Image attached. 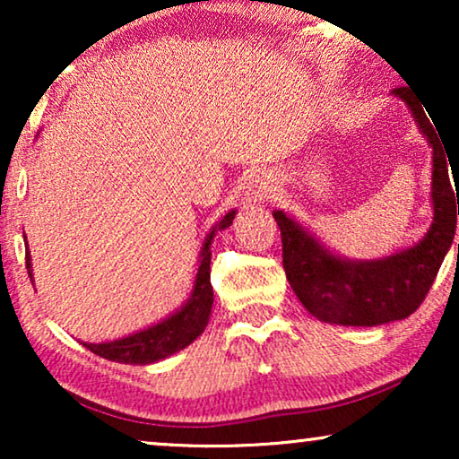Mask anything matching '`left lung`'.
Instances as JSON below:
<instances>
[{"mask_svg": "<svg viewBox=\"0 0 459 459\" xmlns=\"http://www.w3.org/2000/svg\"><path fill=\"white\" fill-rule=\"evenodd\" d=\"M393 93L405 100L432 146L435 219L424 240L380 261H347L328 253L294 219L286 217L281 211L273 212L281 231V261L286 278L305 309L322 322L380 325L411 316L429 294L438 267L454 242L459 215V171L451 169V175H455L451 186L447 150L432 127L430 115L426 117L424 104L411 96L410 87H397Z\"/></svg>", "mask_w": 459, "mask_h": 459, "instance_id": "obj_1", "label": "left lung"}]
</instances>
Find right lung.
I'll return each instance as SVG.
<instances>
[{"label":"right lung","mask_w":459,"mask_h":459,"mask_svg":"<svg viewBox=\"0 0 459 459\" xmlns=\"http://www.w3.org/2000/svg\"><path fill=\"white\" fill-rule=\"evenodd\" d=\"M236 211H230L221 221H219L209 236H206L203 253H200V267L196 273V281H194L192 297L187 303L181 307L178 313L167 317L165 322L152 325V328L137 332L127 338L115 342H102V344H90L83 342L85 349L96 353L104 359L117 361V363H134V366H148V363L160 361L165 357L178 353V351L186 349L187 344L196 341L203 334L206 324H209L211 307H212V286H211V242L215 231H221L228 228L234 219ZM27 272L30 275V259L27 250Z\"/></svg>","instance_id":"1"}]
</instances>
